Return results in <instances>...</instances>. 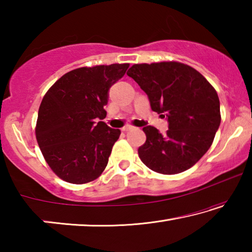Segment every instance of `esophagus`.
<instances>
[{
  "label": "esophagus",
  "instance_id": "1",
  "mask_svg": "<svg viewBox=\"0 0 252 252\" xmlns=\"http://www.w3.org/2000/svg\"><path fill=\"white\" fill-rule=\"evenodd\" d=\"M134 129V126H131V125H126L125 126L122 127V131L123 132H127V131H131V130H133Z\"/></svg>",
  "mask_w": 252,
  "mask_h": 252
}]
</instances>
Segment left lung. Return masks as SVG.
<instances>
[{"instance_id":"left-lung-1","label":"left lung","mask_w":252,"mask_h":252,"mask_svg":"<svg viewBox=\"0 0 252 252\" xmlns=\"http://www.w3.org/2000/svg\"><path fill=\"white\" fill-rule=\"evenodd\" d=\"M126 74L147 93L151 109L169 122L163 134L155 126L143 127L147 140L138 150L140 159L162 174L190 169L209 150L219 129L215 88L193 67L174 61L134 64Z\"/></svg>"}]
</instances>
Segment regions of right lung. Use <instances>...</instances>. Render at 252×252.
<instances>
[{
    "label": "right lung",
    "instance_id": "add662e5",
    "mask_svg": "<svg viewBox=\"0 0 252 252\" xmlns=\"http://www.w3.org/2000/svg\"><path fill=\"white\" fill-rule=\"evenodd\" d=\"M129 63L84 66L61 76L43 96L35 126L46 163L74 185L101 176L121 131L105 125L109 90Z\"/></svg>",
    "mask_w": 252,
    "mask_h": 252
}]
</instances>
